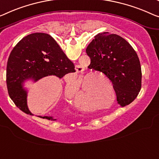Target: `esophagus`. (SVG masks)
Returning a JSON list of instances; mask_svg holds the SVG:
<instances>
[{"mask_svg": "<svg viewBox=\"0 0 159 159\" xmlns=\"http://www.w3.org/2000/svg\"><path fill=\"white\" fill-rule=\"evenodd\" d=\"M75 69L77 72H82V71H84V68L82 67V66H80V65H76L75 67Z\"/></svg>", "mask_w": 159, "mask_h": 159, "instance_id": "34e87169", "label": "esophagus"}]
</instances>
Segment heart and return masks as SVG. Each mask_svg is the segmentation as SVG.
<instances>
[{"mask_svg":"<svg viewBox=\"0 0 159 159\" xmlns=\"http://www.w3.org/2000/svg\"><path fill=\"white\" fill-rule=\"evenodd\" d=\"M86 78L89 79V75H87V77L85 78V79H79V89L78 90L76 94H75L74 99L76 105H87V108H89L91 106V104H89V90L86 86ZM67 89L68 91H69V85L68 84L67 86Z\"/></svg>","mask_w":159,"mask_h":159,"instance_id":"heart-1","label":"heart"}]
</instances>
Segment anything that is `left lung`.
Wrapping results in <instances>:
<instances>
[{"label": "left lung", "instance_id": "1", "mask_svg": "<svg viewBox=\"0 0 159 159\" xmlns=\"http://www.w3.org/2000/svg\"><path fill=\"white\" fill-rule=\"evenodd\" d=\"M89 68L100 71L113 84L118 103L125 106L136 98L141 88V68L132 46L116 34L104 32L95 35L88 46Z\"/></svg>", "mask_w": 159, "mask_h": 159}]
</instances>
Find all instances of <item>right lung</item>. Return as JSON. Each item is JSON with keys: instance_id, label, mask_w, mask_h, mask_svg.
<instances>
[{"instance_id": "obj_1", "label": "right lung", "mask_w": 159, "mask_h": 159, "mask_svg": "<svg viewBox=\"0 0 159 159\" xmlns=\"http://www.w3.org/2000/svg\"><path fill=\"white\" fill-rule=\"evenodd\" d=\"M73 72V63L51 35L43 33L28 35L16 44L9 56L6 68L8 94L19 109L33 115L28 108V92L23 83L28 79L35 82L52 75L61 79ZM39 116L56 120L53 116Z\"/></svg>"}]
</instances>
